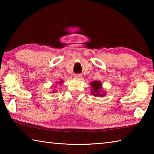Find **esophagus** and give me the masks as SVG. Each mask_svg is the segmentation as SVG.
Instances as JSON below:
<instances>
[{
  "mask_svg": "<svg viewBox=\"0 0 154 154\" xmlns=\"http://www.w3.org/2000/svg\"><path fill=\"white\" fill-rule=\"evenodd\" d=\"M74 77L75 78V79H82V76L81 75H79V74L75 75Z\"/></svg>",
  "mask_w": 154,
  "mask_h": 154,
  "instance_id": "1",
  "label": "esophagus"
}]
</instances>
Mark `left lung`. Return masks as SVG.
Returning <instances> with one entry per match:
<instances>
[{"label": "left lung", "instance_id": "8db88e82", "mask_svg": "<svg viewBox=\"0 0 154 154\" xmlns=\"http://www.w3.org/2000/svg\"><path fill=\"white\" fill-rule=\"evenodd\" d=\"M91 93L94 96L103 97L106 95L105 90L103 89V83L100 81H93L90 83Z\"/></svg>", "mask_w": 154, "mask_h": 154}]
</instances>
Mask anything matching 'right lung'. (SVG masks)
<instances>
[{
    "label": "right lung",
    "mask_w": 154,
    "mask_h": 154,
    "mask_svg": "<svg viewBox=\"0 0 154 154\" xmlns=\"http://www.w3.org/2000/svg\"><path fill=\"white\" fill-rule=\"evenodd\" d=\"M63 83V80H61V81H58V82H56V85H52L51 86V89H53V90H52V92H52V93H55V92H56V91L55 90V88L57 87L56 86V84H60V85H61L62 83Z\"/></svg>",
    "instance_id": "add662e5"
}]
</instances>
